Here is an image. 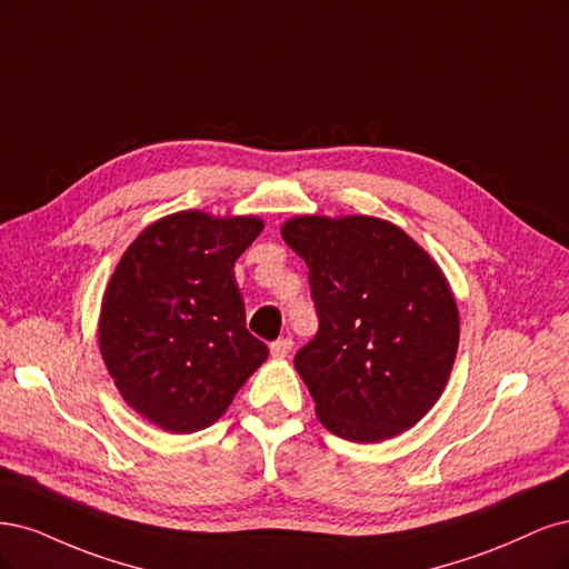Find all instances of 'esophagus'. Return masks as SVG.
<instances>
[{
	"label": "esophagus",
	"instance_id": "obj_1",
	"mask_svg": "<svg viewBox=\"0 0 569 569\" xmlns=\"http://www.w3.org/2000/svg\"><path fill=\"white\" fill-rule=\"evenodd\" d=\"M269 350H271V357L283 359V357H288V355H290V350H292V340H290V338H279V340H273Z\"/></svg>",
	"mask_w": 569,
	"mask_h": 569
}]
</instances>
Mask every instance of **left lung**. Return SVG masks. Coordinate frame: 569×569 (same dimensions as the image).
Returning a JSON list of instances; mask_svg holds the SVG:
<instances>
[{
  "label": "left lung",
  "instance_id": "1",
  "mask_svg": "<svg viewBox=\"0 0 569 569\" xmlns=\"http://www.w3.org/2000/svg\"><path fill=\"white\" fill-rule=\"evenodd\" d=\"M283 241L309 267L319 331L296 355L326 430L380 442L442 395L458 350V307L442 269L378 217H292Z\"/></svg>",
  "mask_w": 569,
  "mask_h": 569
}]
</instances>
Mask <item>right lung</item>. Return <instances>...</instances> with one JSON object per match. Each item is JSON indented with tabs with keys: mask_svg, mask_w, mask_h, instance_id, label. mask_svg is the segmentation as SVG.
<instances>
[{
	"mask_svg": "<svg viewBox=\"0 0 569 569\" xmlns=\"http://www.w3.org/2000/svg\"><path fill=\"white\" fill-rule=\"evenodd\" d=\"M260 217L177 212L146 227L108 281L99 345L122 399L168 432L222 416L269 357L246 328L233 264Z\"/></svg>",
	"mask_w": 569,
	"mask_h": 569,
	"instance_id": "1",
	"label": "right lung"
}]
</instances>
